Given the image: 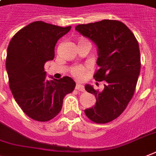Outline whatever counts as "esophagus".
<instances>
[{
	"label": "esophagus",
	"instance_id": "34e87169",
	"mask_svg": "<svg viewBox=\"0 0 156 156\" xmlns=\"http://www.w3.org/2000/svg\"><path fill=\"white\" fill-rule=\"evenodd\" d=\"M76 89L78 90V91L85 92V88H84V86H82V85H81V84H79V83H77Z\"/></svg>",
	"mask_w": 156,
	"mask_h": 156
}]
</instances>
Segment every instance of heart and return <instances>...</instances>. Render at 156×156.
Wrapping results in <instances>:
<instances>
[{"mask_svg": "<svg viewBox=\"0 0 156 156\" xmlns=\"http://www.w3.org/2000/svg\"><path fill=\"white\" fill-rule=\"evenodd\" d=\"M86 41L85 39H82L80 41ZM86 71V67L85 66H82V65H77V66H74V67H71L70 69V72L72 74V75H74V77L76 78H82L83 76L85 73Z\"/></svg>", "mask_w": 156, "mask_h": 156, "instance_id": "1", "label": "heart"}]
</instances>
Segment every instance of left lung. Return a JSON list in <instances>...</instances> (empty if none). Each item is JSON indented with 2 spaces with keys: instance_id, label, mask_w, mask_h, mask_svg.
I'll return each instance as SVG.
<instances>
[{
  "instance_id": "8db88e82",
  "label": "left lung",
  "mask_w": 156,
  "mask_h": 156,
  "mask_svg": "<svg viewBox=\"0 0 156 156\" xmlns=\"http://www.w3.org/2000/svg\"><path fill=\"white\" fill-rule=\"evenodd\" d=\"M75 30L97 45L99 69L93 78L104 82V86L102 92L85 86L97 98L95 106L85 110V114L93 122H110L125 111L134 94L140 70L138 41L132 31L118 20L79 24Z\"/></svg>"
}]
</instances>
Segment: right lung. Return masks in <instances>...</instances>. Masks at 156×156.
Instances as JSON below:
<instances>
[{"label":"right lung","mask_w":156,"mask_h":156,"mask_svg":"<svg viewBox=\"0 0 156 156\" xmlns=\"http://www.w3.org/2000/svg\"><path fill=\"white\" fill-rule=\"evenodd\" d=\"M70 28L33 22L9 42L6 57L9 87L23 112L35 121L47 122L57 115L64 97L76 86L67 76L46 79L44 71L46 62L54 59L57 41Z\"/></svg>","instance_id":"add662e5"}]
</instances>
